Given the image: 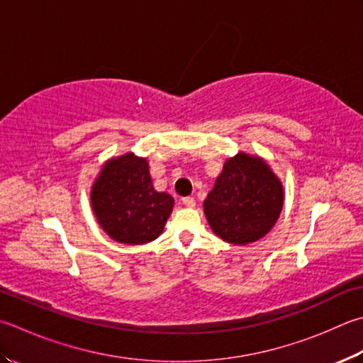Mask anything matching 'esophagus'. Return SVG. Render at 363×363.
Masks as SVG:
<instances>
[{
	"label": "esophagus",
	"mask_w": 363,
	"mask_h": 363,
	"mask_svg": "<svg viewBox=\"0 0 363 363\" xmlns=\"http://www.w3.org/2000/svg\"><path fill=\"white\" fill-rule=\"evenodd\" d=\"M182 203L184 205V207H188V208H193L194 205H196V201L193 199V197H183V199H182Z\"/></svg>",
	"instance_id": "obj_1"
}]
</instances>
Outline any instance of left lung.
<instances>
[{
	"instance_id": "obj_1",
	"label": "left lung",
	"mask_w": 363,
	"mask_h": 363,
	"mask_svg": "<svg viewBox=\"0 0 363 363\" xmlns=\"http://www.w3.org/2000/svg\"><path fill=\"white\" fill-rule=\"evenodd\" d=\"M283 183L261 156L238 152L225 160L203 201L211 230L232 245H248L269 234L281 215Z\"/></svg>"
}]
</instances>
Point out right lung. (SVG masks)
Listing matches in <instances>:
<instances>
[{
    "mask_svg": "<svg viewBox=\"0 0 363 363\" xmlns=\"http://www.w3.org/2000/svg\"><path fill=\"white\" fill-rule=\"evenodd\" d=\"M93 213L112 240L143 245L158 238L174 208V197L156 191L147 158L133 152L102 164L91 184Z\"/></svg>",
    "mask_w": 363,
    "mask_h": 363,
    "instance_id": "add662e5",
    "label": "right lung"
}]
</instances>
